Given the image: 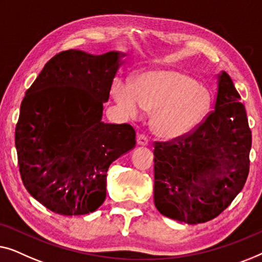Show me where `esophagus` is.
Masks as SVG:
<instances>
[{"label":"esophagus","instance_id":"esophagus-1","mask_svg":"<svg viewBox=\"0 0 262 262\" xmlns=\"http://www.w3.org/2000/svg\"><path fill=\"white\" fill-rule=\"evenodd\" d=\"M136 143H138L139 146H147L148 145V139H147L145 135L140 134L138 136V139H136Z\"/></svg>","mask_w":262,"mask_h":262}]
</instances>
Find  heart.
I'll list each match as a JSON object with an SVG mask.
<instances>
[{"mask_svg":"<svg viewBox=\"0 0 262 262\" xmlns=\"http://www.w3.org/2000/svg\"><path fill=\"white\" fill-rule=\"evenodd\" d=\"M112 96L121 115L136 120L152 112L150 126L160 138L174 140L196 130L212 105L210 90L192 77L169 69H154L136 76L134 84L119 79Z\"/></svg>","mask_w":262,"mask_h":262,"instance_id":"heart-1","label":"heart"}]
</instances>
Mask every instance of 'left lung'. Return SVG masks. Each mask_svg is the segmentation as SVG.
<instances>
[{"instance_id": "1", "label": "left lung", "mask_w": 262, "mask_h": 262, "mask_svg": "<svg viewBox=\"0 0 262 262\" xmlns=\"http://www.w3.org/2000/svg\"><path fill=\"white\" fill-rule=\"evenodd\" d=\"M227 72L217 77L213 110L191 134L154 147V204L161 215L198 224L240 193L249 172L252 132Z\"/></svg>"}]
</instances>
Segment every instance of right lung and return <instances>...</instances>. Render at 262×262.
Listing matches in <instances>:
<instances>
[{"mask_svg":"<svg viewBox=\"0 0 262 262\" xmlns=\"http://www.w3.org/2000/svg\"><path fill=\"white\" fill-rule=\"evenodd\" d=\"M124 56L64 51L26 91L15 129L20 174L26 190L51 211L76 216L97 210L110 164L135 147L132 126L102 121Z\"/></svg>","mask_w":262,"mask_h":262,"instance_id":"obj_1","label":"right lung"}]
</instances>
